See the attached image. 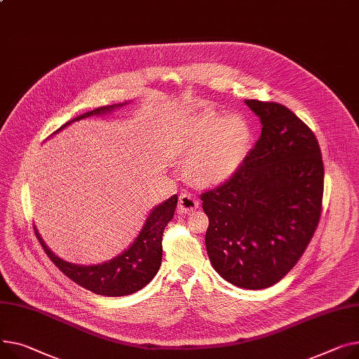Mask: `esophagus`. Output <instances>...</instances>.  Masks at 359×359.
<instances>
[{"label": "esophagus", "instance_id": "esophagus-1", "mask_svg": "<svg viewBox=\"0 0 359 359\" xmlns=\"http://www.w3.org/2000/svg\"><path fill=\"white\" fill-rule=\"evenodd\" d=\"M199 208V201L190 194H180L177 212L179 213H190Z\"/></svg>", "mask_w": 359, "mask_h": 359}]
</instances>
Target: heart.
Returning <instances> with one entry per match:
<instances>
[{"mask_svg": "<svg viewBox=\"0 0 359 359\" xmlns=\"http://www.w3.org/2000/svg\"><path fill=\"white\" fill-rule=\"evenodd\" d=\"M245 119L212 111L186 118L172 133V158L187 163V173L201 186H217L231 179L244 160L250 141Z\"/></svg>", "mask_w": 359, "mask_h": 359, "instance_id": "obj_1", "label": "heart"}]
</instances>
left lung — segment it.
<instances>
[{
	"label": "left lung",
	"mask_w": 359,
	"mask_h": 359,
	"mask_svg": "<svg viewBox=\"0 0 359 359\" xmlns=\"http://www.w3.org/2000/svg\"><path fill=\"white\" fill-rule=\"evenodd\" d=\"M261 135L238 172L201 195L212 267L236 287L278 283L303 255L318 228L323 161L316 135L287 107L245 100Z\"/></svg>",
	"instance_id": "obj_1"
}]
</instances>
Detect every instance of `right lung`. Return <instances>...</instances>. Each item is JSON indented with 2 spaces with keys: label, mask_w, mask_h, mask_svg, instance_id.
Masks as SVG:
<instances>
[{
  "label": "right lung",
  "mask_w": 359,
  "mask_h": 359,
  "mask_svg": "<svg viewBox=\"0 0 359 359\" xmlns=\"http://www.w3.org/2000/svg\"><path fill=\"white\" fill-rule=\"evenodd\" d=\"M123 105L124 104L100 107L93 111L85 112L74 119H70L69 123L62 126L56 133L67 127L70 123L79 121V119H83L92 115L108 114L112 109ZM176 206H177V195H173L170 199H167L163 203L157 205L149 213L146 224L142 225V229L140 231L134 243L128 247V250H126L121 255H118L97 266H78V264H72V262L63 261L62 258H59L49 248H47L36 226H34V232L44 252L52 259L53 264L66 277L79 284L81 287L95 294H101L107 297L127 296L141 290L157 274L161 266L163 231L165 225L172 221Z\"/></svg>",
  "instance_id": "add662e5"
}]
</instances>
